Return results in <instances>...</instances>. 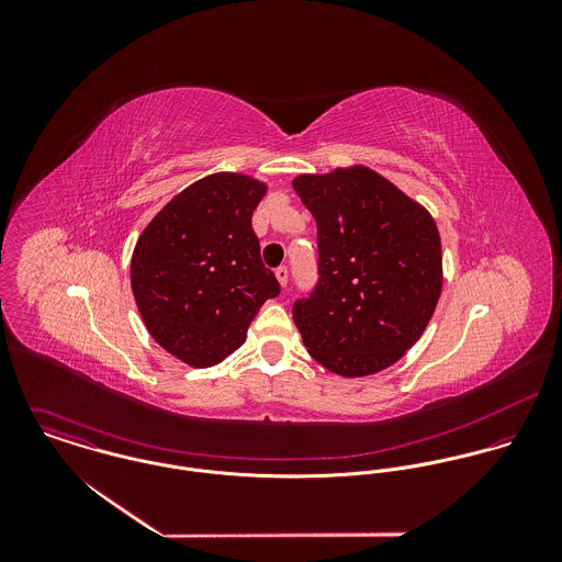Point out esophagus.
<instances>
[{
	"mask_svg": "<svg viewBox=\"0 0 562 562\" xmlns=\"http://www.w3.org/2000/svg\"><path fill=\"white\" fill-rule=\"evenodd\" d=\"M277 281H279V285L281 288H288V268L285 266H281V268H277Z\"/></svg>",
	"mask_w": 562,
	"mask_h": 562,
	"instance_id": "1",
	"label": "esophagus"
}]
</instances>
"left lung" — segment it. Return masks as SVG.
<instances>
[{
	"mask_svg": "<svg viewBox=\"0 0 562 562\" xmlns=\"http://www.w3.org/2000/svg\"><path fill=\"white\" fill-rule=\"evenodd\" d=\"M318 225V285L294 303L307 352L326 370L370 376L422 337L443 285L441 238L426 207L355 164L292 181Z\"/></svg>",
	"mask_w": 562,
	"mask_h": 562,
	"instance_id": "8db88e82",
	"label": "left lung"
}]
</instances>
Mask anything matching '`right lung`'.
<instances>
[{
  "instance_id": "1",
  "label": "right lung",
  "mask_w": 562,
  "mask_h": 562,
  "mask_svg": "<svg viewBox=\"0 0 562 562\" xmlns=\"http://www.w3.org/2000/svg\"><path fill=\"white\" fill-rule=\"evenodd\" d=\"M266 190L241 172L207 175L170 199L136 241L138 312L161 348L192 368L238 350L259 307L281 292L250 225Z\"/></svg>"
}]
</instances>
